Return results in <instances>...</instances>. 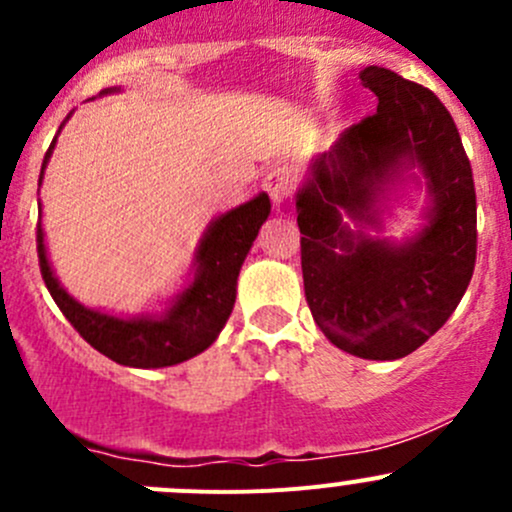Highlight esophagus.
Segmentation results:
<instances>
[{"label":"esophagus","instance_id":"esophagus-1","mask_svg":"<svg viewBox=\"0 0 512 512\" xmlns=\"http://www.w3.org/2000/svg\"><path fill=\"white\" fill-rule=\"evenodd\" d=\"M262 185H265V190L270 193L272 203L282 205L285 200L292 198L294 188H297V178H294L292 170L285 168V165H275V168H270L265 173Z\"/></svg>","mask_w":512,"mask_h":512}]
</instances>
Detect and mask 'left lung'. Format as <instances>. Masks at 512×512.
<instances>
[{
    "mask_svg": "<svg viewBox=\"0 0 512 512\" xmlns=\"http://www.w3.org/2000/svg\"><path fill=\"white\" fill-rule=\"evenodd\" d=\"M359 79L379 98L376 113L314 158L297 190L304 294L334 347L391 361L428 342L466 294L476 185L456 123L433 91L384 66H366ZM411 167L427 178L429 223L406 243L366 236L380 226L388 185Z\"/></svg>",
    "mask_w": 512,
    "mask_h": 512,
    "instance_id": "1",
    "label": "left lung"
}]
</instances>
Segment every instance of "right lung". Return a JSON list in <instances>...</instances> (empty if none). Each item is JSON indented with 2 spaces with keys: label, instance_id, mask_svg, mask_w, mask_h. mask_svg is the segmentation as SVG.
Wrapping results in <instances>:
<instances>
[{
  "label": "right lung",
  "instance_id": "right-lung-1",
  "mask_svg": "<svg viewBox=\"0 0 512 512\" xmlns=\"http://www.w3.org/2000/svg\"><path fill=\"white\" fill-rule=\"evenodd\" d=\"M116 89H106L111 94ZM56 143V138H54ZM54 143L49 146L41 165L44 175ZM39 175V183H41ZM270 198L260 193L250 203L220 215L208 227L195 252V277L178 297L173 299L163 317H113L76 302L49 265L44 247V230L36 227V252H39L41 277L54 297L56 307L64 312L71 327L108 359L136 369H160L188 361L210 347L223 332L227 317L235 307L237 275L255 242L262 223L270 215Z\"/></svg>",
  "mask_w": 512,
  "mask_h": 512
}]
</instances>
